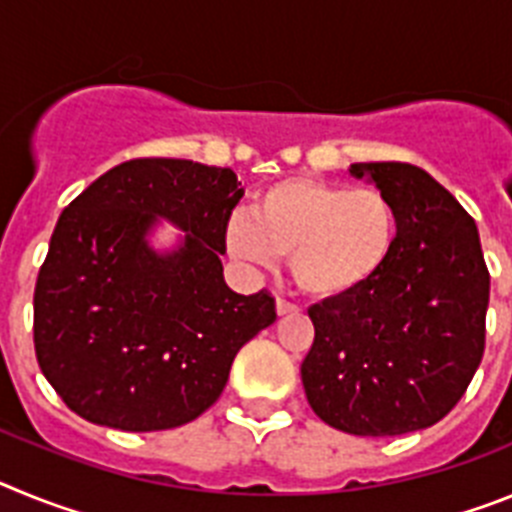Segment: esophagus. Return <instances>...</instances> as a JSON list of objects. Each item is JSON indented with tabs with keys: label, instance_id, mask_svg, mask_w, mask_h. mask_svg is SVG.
Segmentation results:
<instances>
[{
	"label": "esophagus",
	"instance_id": "obj_1",
	"mask_svg": "<svg viewBox=\"0 0 512 512\" xmlns=\"http://www.w3.org/2000/svg\"><path fill=\"white\" fill-rule=\"evenodd\" d=\"M297 312H300V307L297 305H292V302H287V300H277L279 318H282V315H297Z\"/></svg>",
	"mask_w": 512,
	"mask_h": 512
}]
</instances>
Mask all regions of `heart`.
<instances>
[{"instance_id":"1","label":"heart","mask_w":512,"mask_h":512,"mask_svg":"<svg viewBox=\"0 0 512 512\" xmlns=\"http://www.w3.org/2000/svg\"><path fill=\"white\" fill-rule=\"evenodd\" d=\"M397 235L400 217L379 189L289 176L256 194L253 217H230L225 246L256 266L292 256V277L305 295L341 300L382 274Z\"/></svg>"}]
</instances>
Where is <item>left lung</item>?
I'll list each match as a JSON object with an SVG mask.
<instances>
[{
    "instance_id": "8db88e82",
    "label": "left lung",
    "mask_w": 512,
    "mask_h": 512,
    "mask_svg": "<svg viewBox=\"0 0 512 512\" xmlns=\"http://www.w3.org/2000/svg\"><path fill=\"white\" fill-rule=\"evenodd\" d=\"M348 174L390 197L400 235L374 282L307 310V402L351 436L423 431L451 413L485 354L490 274L477 223L418 166L351 164Z\"/></svg>"
}]
</instances>
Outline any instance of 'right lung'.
<instances>
[{"label": "right lung", "mask_w": 512, "mask_h": 512, "mask_svg": "<svg viewBox=\"0 0 512 512\" xmlns=\"http://www.w3.org/2000/svg\"><path fill=\"white\" fill-rule=\"evenodd\" d=\"M238 176L184 158H135L58 217L35 284V354L89 423L146 433L200 418L235 354L277 320L266 292L225 284ZM164 222L180 233L156 247Z\"/></svg>", "instance_id": "add662e5"}]
</instances>
